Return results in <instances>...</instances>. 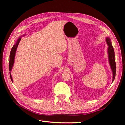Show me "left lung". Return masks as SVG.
Instances as JSON below:
<instances>
[{
    "label": "left lung",
    "instance_id": "left-lung-1",
    "mask_svg": "<svg viewBox=\"0 0 125 125\" xmlns=\"http://www.w3.org/2000/svg\"><path fill=\"white\" fill-rule=\"evenodd\" d=\"M106 42L108 48H107V54L108 57V61L109 64L111 68L112 73H113V79H112V82L114 80L116 75V65L115 60V53L114 48H113L111 39L109 37H106Z\"/></svg>",
    "mask_w": 125,
    "mask_h": 125
}]
</instances>
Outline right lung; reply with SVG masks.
Returning <instances> with one entry per match:
<instances>
[{
  "instance_id": "1",
  "label": "right lung",
  "mask_w": 125,
  "mask_h": 125,
  "mask_svg": "<svg viewBox=\"0 0 125 125\" xmlns=\"http://www.w3.org/2000/svg\"><path fill=\"white\" fill-rule=\"evenodd\" d=\"M25 34H24L22 36L19 37V38L17 40V41L15 42V44L13 45V46L12 48H11V50L10 52V54L9 56V74H10V77L11 79V81L13 82V79L12 77V75H11V70L12 69V68L13 67L14 65V58H15V56H16V52L17 49L18 47V46L19 45V43L21 39V37H23V36H25Z\"/></svg>"
}]
</instances>
